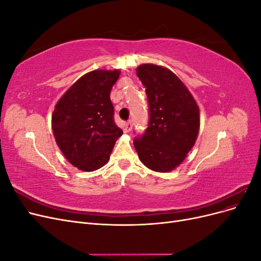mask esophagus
Segmentation results:
<instances>
[{
  "label": "esophagus",
  "instance_id": "obj_1",
  "mask_svg": "<svg viewBox=\"0 0 261 261\" xmlns=\"http://www.w3.org/2000/svg\"><path fill=\"white\" fill-rule=\"evenodd\" d=\"M132 127H133L132 122H130V121H128V122H126V123L124 124L123 130H124V133H128V132H130V130H132Z\"/></svg>",
  "mask_w": 261,
  "mask_h": 261
}]
</instances>
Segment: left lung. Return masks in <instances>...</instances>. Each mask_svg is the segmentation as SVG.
<instances>
[{
    "instance_id": "1",
    "label": "left lung",
    "mask_w": 261,
    "mask_h": 261,
    "mask_svg": "<svg viewBox=\"0 0 261 261\" xmlns=\"http://www.w3.org/2000/svg\"><path fill=\"white\" fill-rule=\"evenodd\" d=\"M137 76L145 86L149 122L134 138L140 161L155 172H170L184 161L199 130V109L179 78L168 68L143 64Z\"/></svg>"
}]
</instances>
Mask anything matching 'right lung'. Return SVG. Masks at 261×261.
<instances>
[{
	"label": "right lung",
	"mask_w": 261,
	"mask_h": 261,
	"mask_svg": "<svg viewBox=\"0 0 261 261\" xmlns=\"http://www.w3.org/2000/svg\"><path fill=\"white\" fill-rule=\"evenodd\" d=\"M118 76V70H92L81 77L55 106V141L80 170L91 172L103 167L123 134L113 121L114 108L110 99Z\"/></svg>",
	"instance_id": "right-lung-1"
}]
</instances>
